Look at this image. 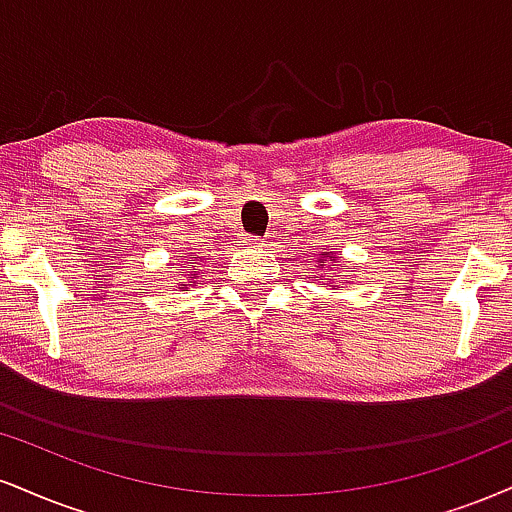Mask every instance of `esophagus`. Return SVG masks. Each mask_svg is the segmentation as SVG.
<instances>
[{
  "label": "esophagus",
  "mask_w": 512,
  "mask_h": 512,
  "mask_svg": "<svg viewBox=\"0 0 512 512\" xmlns=\"http://www.w3.org/2000/svg\"><path fill=\"white\" fill-rule=\"evenodd\" d=\"M243 245H248V248H264V240L257 236H243Z\"/></svg>",
  "instance_id": "34e87169"
}]
</instances>
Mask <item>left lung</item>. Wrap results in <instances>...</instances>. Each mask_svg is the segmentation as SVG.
<instances>
[{"instance_id": "obj_1", "label": "left lung", "mask_w": 512, "mask_h": 512, "mask_svg": "<svg viewBox=\"0 0 512 512\" xmlns=\"http://www.w3.org/2000/svg\"><path fill=\"white\" fill-rule=\"evenodd\" d=\"M317 267L319 269H324V267L336 269V255H334V252H331V255H329V252H322V257H319V260H317ZM317 279H319V276H317ZM334 288H341V286H334Z\"/></svg>"}]
</instances>
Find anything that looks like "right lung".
Instances as JSON below:
<instances>
[{
    "label": "right lung",
    "mask_w": 512,
    "mask_h": 512,
    "mask_svg": "<svg viewBox=\"0 0 512 512\" xmlns=\"http://www.w3.org/2000/svg\"><path fill=\"white\" fill-rule=\"evenodd\" d=\"M195 257H188V262H186V267L190 269L188 272V281H178V288H188V286H193L195 283V279H197V272H193V267H195Z\"/></svg>",
    "instance_id": "right-lung-1"
}]
</instances>
